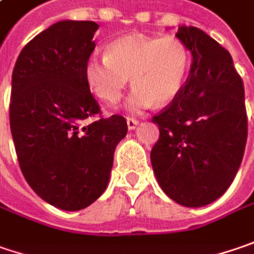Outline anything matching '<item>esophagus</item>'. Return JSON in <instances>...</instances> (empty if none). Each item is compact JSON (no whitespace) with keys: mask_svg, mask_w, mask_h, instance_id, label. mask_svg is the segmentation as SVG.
<instances>
[{"mask_svg":"<svg viewBox=\"0 0 254 254\" xmlns=\"http://www.w3.org/2000/svg\"><path fill=\"white\" fill-rule=\"evenodd\" d=\"M137 124H138V120H137V119H133V117H128V119H127V127H128V130H134Z\"/></svg>","mask_w":254,"mask_h":254,"instance_id":"obj_1","label":"esophagus"}]
</instances>
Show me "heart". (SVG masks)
I'll return each mask as SVG.
<instances>
[{
    "label": "heart",
    "mask_w": 254,
    "mask_h": 254,
    "mask_svg": "<svg viewBox=\"0 0 254 254\" xmlns=\"http://www.w3.org/2000/svg\"><path fill=\"white\" fill-rule=\"evenodd\" d=\"M190 64L189 50L174 35H127L107 45L106 56L93 54L85 63V81L97 98L116 106L131 77L133 93L127 107L138 113L167 104L183 87Z\"/></svg>",
    "instance_id": "heart-1"
}]
</instances>
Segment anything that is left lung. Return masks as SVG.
I'll use <instances>...</instances> for the list:
<instances>
[{
  "label": "left lung",
  "mask_w": 254,
  "mask_h": 254,
  "mask_svg": "<svg viewBox=\"0 0 254 254\" xmlns=\"http://www.w3.org/2000/svg\"><path fill=\"white\" fill-rule=\"evenodd\" d=\"M193 56L180 93L151 121L160 137L151 166L163 191L186 207H201L235 180L248 140L243 80L232 56L196 27L176 34Z\"/></svg>",
  "instance_id": "1"
}]
</instances>
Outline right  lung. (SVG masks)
I'll use <instances>...</instances> for the list:
<instances>
[{"label": "right lung", "mask_w": 254, "mask_h": 254, "mask_svg": "<svg viewBox=\"0 0 254 254\" xmlns=\"http://www.w3.org/2000/svg\"><path fill=\"white\" fill-rule=\"evenodd\" d=\"M97 30L94 21L56 22L22 48L12 71L9 126L19 169L43 200L68 211L103 194L127 134L123 116L101 117L85 81Z\"/></svg>", "instance_id": "right-lung-1"}]
</instances>
